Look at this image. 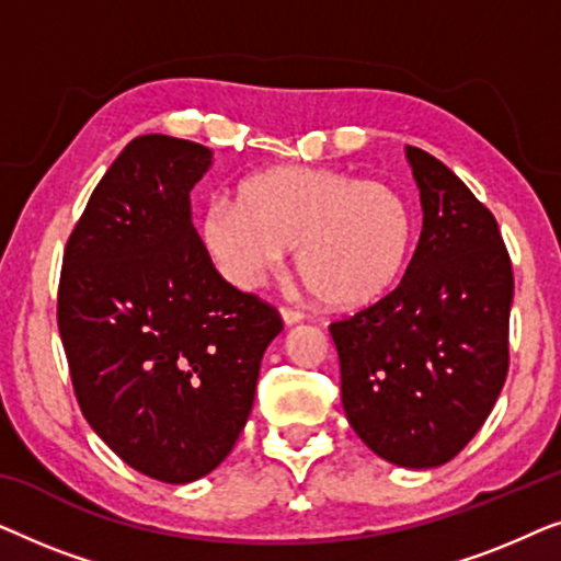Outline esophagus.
Returning <instances> with one entry per match:
<instances>
[{
	"mask_svg": "<svg viewBox=\"0 0 561 561\" xmlns=\"http://www.w3.org/2000/svg\"><path fill=\"white\" fill-rule=\"evenodd\" d=\"M280 317H283V321H286V324H298V321H304V319H306L301 311L288 309V306H283V309H280Z\"/></svg>",
	"mask_w": 561,
	"mask_h": 561,
	"instance_id": "34e87169",
	"label": "esophagus"
}]
</instances>
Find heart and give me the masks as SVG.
I'll return each instance as SVG.
<instances>
[{
  "instance_id": "heart-1",
  "label": "heart",
  "mask_w": 561,
  "mask_h": 561,
  "mask_svg": "<svg viewBox=\"0 0 561 561\" xmlns=\"http://www.w3.org/2000/svg\"><path fill=\"white\" fill-rule=\"evenodd\" d=\"M198 237L242 288L260 286L296 244V271L319 301L363 306L403 275L416 214L390 183L283 165L242 181L237 202L214 196L198 217Z\"/></svg>"
}]
</instances>
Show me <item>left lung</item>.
I'll use <instances>...</instances> for the list:
<instances>
[{
    "mask_svg": "<svg viewBox=\"0 0 561 561\" xmlns=\"http://www.w3.org/2000/svg\"><path fill=\"white\" fill-rule=\"evenodd\" d=\"M424 229L401 283L329 324L342 405L388 462H449L508 375L513 267L493 211L442 160L409 145Z\"/></svg>",
    "mask_w": 561,
    "mask_h": 561,
    "instance_id": "1",
    "label": "left lung"
}]
</instances>
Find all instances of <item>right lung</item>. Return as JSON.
<instances>
[{
	"label": "right lung",
	"instance_id": "obj_1",
	"mask_svg": "<svg viewBox=\"0 0 561 561\" xmlns=\"http://www.w3.org/2000/svg\"><path fill=\"white\" fill-rule=\"evenodd\" d=\"M211 150L142 135L91 194L64 250L58 332L83 419L152 480L204 478L255 401L275 306L237 290L191 225Z\"/></svg>",
	"mask_w": 561,
	"mask_h": 561
}]
</instances>
